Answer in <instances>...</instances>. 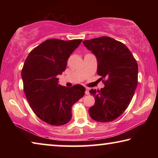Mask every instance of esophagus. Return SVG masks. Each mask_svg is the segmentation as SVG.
<instances>
[{
	"mask_svg": "<svg viewBox=\"0 0 158 158\" xmlns=\"http://www.w3.org/2000/svg\"><path fill=\"white\" fill-rule=\"evenodd\" d=\"M85 95H89V94H90V93H89V88H86V89H85Z\"/></svg>",
	"mask_w": 158,
	"mask_h": 158,
	"instance_id": "1",
	"label": "esophagus"
}]
</instances>
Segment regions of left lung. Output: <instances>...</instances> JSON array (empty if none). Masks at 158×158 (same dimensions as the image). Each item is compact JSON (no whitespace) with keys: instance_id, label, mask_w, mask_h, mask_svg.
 <instances>
[{"instance_id":"1","label":"left lung","mask_w":158,"mask_h":158,"mask_svg":"<svg viewBox=\"0 0 158 158\" xmlns=\"http://www.w3.org/2000/svg\"><path fill=\"white\" fill-rule=\"evenodd\" d=\"M95 56L97 73L106 79L100 90L91 89L95 105L89 112L93 120L101 123L114 121L123 113L132 100L138 83V65L129 49L109 37L83 41Z\"/></svg>"}]
</instances>
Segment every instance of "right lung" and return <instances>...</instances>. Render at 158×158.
Masks as SVG:
<instances>
[{
	"mask_svg": "<svg viewBox=\"0 0 158 158\" xmlns=\"http://www.w3.org/2000/svg\"><path fill=\"white\" fill-rule=\"evenodd\" d=\"M82 40H47L29 53L21 70L23 90L31 108L47 123L59 126L70 121L72 106L84 95L85 88L58 84L70 54Z\"/></svg>",
	"mask_w": 158,
	"mask_h": 158,
	"instance_id": "add662e5",
	"label": "right lung"
}]
</instances>
